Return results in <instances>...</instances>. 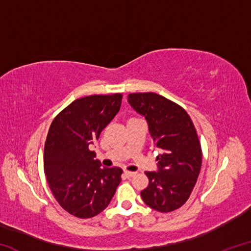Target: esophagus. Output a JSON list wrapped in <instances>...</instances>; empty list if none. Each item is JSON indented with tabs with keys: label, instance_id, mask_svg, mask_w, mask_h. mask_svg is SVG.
<instances>
[{
	"label": "esophagus",
	"instance_id": "esophagus-1",
	"mask_svg": "<svg viewBox=\"0 0 251 251\" xmlns=\"http://www.w3.org/2000/svg\"><path fill=\"white\" fill-rule=\"evenodd\" d=\"M124 174H125V176L127 177V178H131V177H134L135 175H136V173H134V172H124Z\"/></svg>",
	"mask_w": 251,
	"mask_h": 251
}]
</instances>
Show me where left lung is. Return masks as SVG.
<instances>
[{"label":"left lung","mask_w":251,"mask_h":251,"mask_svg":"<svg viewBox=\"0 0 251 251\" xmlns=\"http://www.w3.org/2000/svg\"><path fill=\"white\" fill-rule=\"evenodd\" d=\"M128 103L145 117L152 144L160 151L157 172H146L150 184L141 196L157 211L176 210L188 201L201 167L195 126L184 108L155 93L129 94Z\"/></svg>","instance_id":"obj_1"}]
</instances>
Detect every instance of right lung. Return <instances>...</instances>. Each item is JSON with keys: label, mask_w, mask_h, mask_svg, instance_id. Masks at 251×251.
<instances>
[{"label": "right lung", "mask_w": 251, "mask_h": 251, "mask_svg": "<svg viewBox=\"0 0 251 251\" xmlns=\"http://www.w3.org/2000/svg\"><path fill=\"white\" fill-rule=\"evenodd\" d=\"M122 95H92L63 109L50 127L44 172L59 205L78 218H92L112 201L122 180L121 168L101 167L91 151L120 112Z\"/></svg>", "instance_id": "right-lung-1"}]
</instances>
